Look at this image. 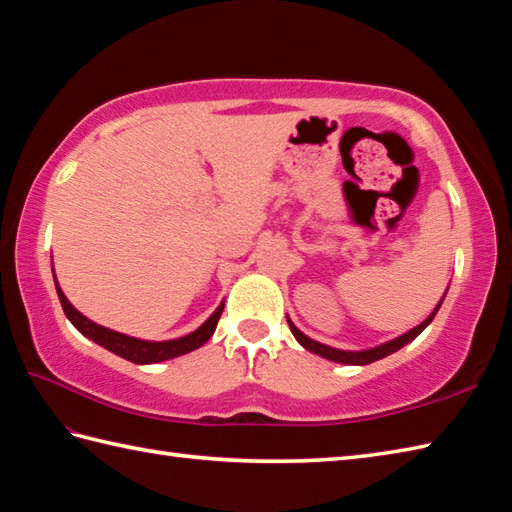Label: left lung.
Returning <instances> with one entry per match:
<instances>
[{
    "mask_svg": "<svg viewBox=\"0 0 512 512\" xmlns=\"http://www.w3.org/2000/svg\"><path fill=\"white\" fill-rule=\"evenodd\" d=\"M447 290H449V288H447ZM444 297H447V292H444L442 299L438 301V306L433 308V312L429 314V317L424 319L420 325H416V328H411L409 332L400 334V336H396V339H391V341L380 343V345H376V347H367V350H339V347H330V345H325V343H319V341H314V339H310V336L303 334V332L297 328V325L290 321V317H286V319H288V325H290L292 334H295V339H297L303 347H306L308 352L317 354V356H323V358H328V361H334V363H343V365H369V363H374V361H380V358H385V356H389V354L398 352L400 347H405L407 343H411L413 339H416V336L433 321V317H436V312L440 310Z\"/></svg>",
    "mask_w": 512,
    "mask_h": 512,
    "instance_id": "left-lung-1",
    "label": "left lung"
}]
</instances>
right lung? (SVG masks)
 I'll use <instances>...</instances> for the list:
<instances>
[{
    "label": "right lung",
    "instance_id": "right-lung-1",
    "mask_svg": "<svg viewBox=\"0 0 512 512\" xmlns=\"http://www.w3.org/2000/svg\"><path fill=\"white\" fill-rule=\"evenodd\" d=\"M52 277H54V288H57V295H59V301H61V308H63L65 317L70 319L74 328L79 330L83 336H88L90 341L105 347V350H110L121 358H127V361H132L136 365L162 363V361H169V358H176V356L198 350L200 345H204L213 336V332L217 328V321H220V314L224 310V301H222L220 306L215 308L211 317L206 319L198 330L187 334V336H180V339L145 341V339H136V336H127L123 332L110 330V328H105V325H99V323H94L92 319L83 317V314L68 301V297L63 295V290H61L59 281H57V275H54V268H52Z\"/></svg>",
    "mask_w": 512,
    "mask_h": 512
}]
</instances>
